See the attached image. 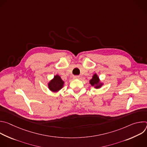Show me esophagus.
<instances>
[{
  "mask_svg": "<svg viewBox=\"0 0 147 147\" xmlns=\"http://www.w3.org/2000/svg\"><path fill=\"white\" fill-rule=\"evenodd\" d=\"M80 78L79 76H73V78L74 79H78Z\"/></svg>",
  "mask_w": 147,
  "mask_h": 147,
  "instance_id": "obj_1",
  "label": "esophagus"
}]
</instances>
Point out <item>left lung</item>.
Segmentation results:
<instances>
[{
    "label": "left lung",
    "instance_id": "1",
    "mask_svg": "<svg viewBox=\"0 0 147 147\" xmlns=\"http://www.w3.org/2000/svg\"><path fill=\"white\" fill-rule=\"evenodd\" d=\"M90 83L92 86H94V87L96 89L100 88L103 85V83L100 82V80L96 74H94L92 79H91L90 81Z\"/></svg>",
    "mask_w": 147,
    "mask_h": 147
}]
</instances>
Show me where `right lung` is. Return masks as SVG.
Wrapping results in <instances>:
<instances>
[{"instance_id":"1","label":"right lung","mask_w":147,"mask_h":147,"mask_svg":"<svg viewBox=\"0 0 147 147\" xmlns=\"http://www.w3.org/2000/svg\"><path fill=\"white\" fill-rule=\"evenodd\" d=\"M64 83L59 75H56L48 83V88L52 92H57L63 87Z\"/></svg>"}]
</instances>
